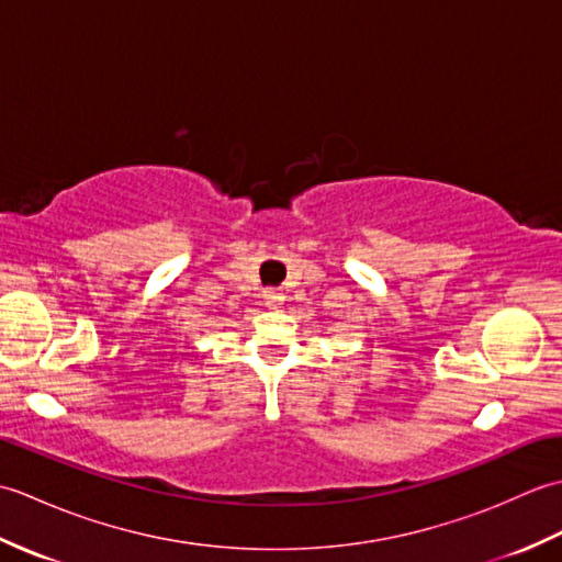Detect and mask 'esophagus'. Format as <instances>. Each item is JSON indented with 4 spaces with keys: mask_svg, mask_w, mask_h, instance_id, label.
Segmentation results:
<instances>
[{
    "mask_svg": "<svg viewBox=\"0 0 562 562\" xmlns=\"http://www.w3.org/2000/svg\"><path fill=\"white\" fill-rule=\"evenodd\" d=\"M262 300H266L268 306H280L284 302V296L280 290H266L262 292Z\"/></svg>",
    "mask_w": 562,
    "mask_h": 562,
    "instance_id": "obj_1",
    "label": "esophagus"
}]
</instances>
